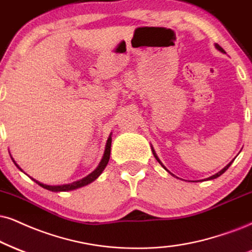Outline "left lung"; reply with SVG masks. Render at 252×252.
Listing matches in <instances>:
<instances>
[{
	"mask_svg": "<svg viewBox=\"0 0 252 252\" xmlns=\"http://www.w3.org/2000/svg\"><path fill=\"white\" fill-rule=\"evenodd\" d=\"M215 46H216V49H217V50H220V51H221V52H224V54H225V51H224V50H223V49H222V48H221V46H220L219 44H215ZM152 152H153V154H154L155 159H157V160H158V162H159V163H161V161L159 160V158H158V157H157V154H155V152H154V150H153V148H152ZM232 161H234V160H232ZM232 161H231V162H230V163H229V164H226V166H225V167H224V168H223L222 170H220V172H219V173H217V174H215V175H213V176H210V178H208V180H213V179H216V178H219V176H220V175H222V174H223V173H224V172H225V170L229 168V167H230V164L232 163ZM161 166H162V167H163V168H164V169H166V167H164L162 163H161Z\"/></svg>",
	"mask_w": 252,
	"mask_h": 252,
	"instance_id": "left-lung-1",
	"label": "left lung"
}]
</instances>
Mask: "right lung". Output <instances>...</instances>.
Instances as JSON below:
<instances>
[{"label": "right lung", "mask_w": 252, "mask_h": 252, "mask_svg": "<svg viewBox=\"0 0 252 252\" xmlns=\"http://www.w3.org/2000/svg\"><path fill=\"white\" fill-rule=\"evenodd\" d=\"M111 142H112V138L111 135L108 136L107 139V142H106V147H105V152H104V157H102V159L100 161V163L98 164V167L95 168L93 172L90 174V175L86 176V178H84L82 180H79V181H76V182H72L70 183V185H62V186H48V185H44V183H40L37 181V180L32 179L33 181H35L36 183H38V185L40 186V187L48 189V190H51V191H67V190H73V189H77V188H80L83 187V186H86L89 185V183H91L92 181H94L95 179L98 178L99 175L102 173V170L105 169V167L107 166L108 163V160H110V154H111ZM15 162V161H14ZM15 164H16V167L18 169L20 168V166L15 162ZM22 170V169H21ZM23 172V170H22Z\"/></svg>", "instance_id": "add662e5"}]
</instances>
